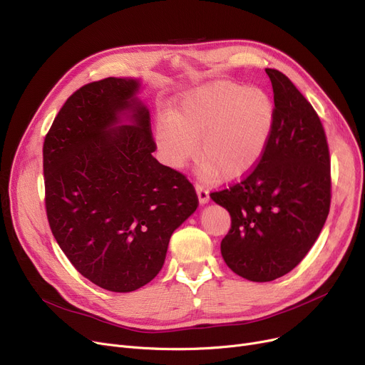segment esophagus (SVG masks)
<instances>
[{"label":"esophagus","mask_w":365,"mask_h":365,"mask_svg":"<svg viewBox=\"0 0 365 365\" xmlns=\"http://www.w3.org/2000/svg\"><path fill=\"white\" fill-rule=\"evenodd\" d=\"M196 193H197V199H199L200 205H205V203H208V200H210V193H208V190H207L205 187L197 184V185H196Z\"/></svg>","instance_id":"obj_1"}]
</instances>
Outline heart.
I'll return each instance as SVG.
<instances>
[{
  "mask_svg": "<svg viewBox=\"0 0 365 365\" xmlns=\"http://www.w3.org/2000/svg\"><path fill=\"white\" fill-rule=\"evenodd\" d=\"M274 116V101L265 90L212 81L184 94L169 116L158 118L155 142L170 168H182L196 150L202 178L232 182L260 162Z\"/></svg>",
  "mask_w": 365,
  "mask_h": 365,
  "instance_id": "b5f03b06",
  "label": "heart"
}]
</instances>
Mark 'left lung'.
<instances>
[{"label": "left lung", "mask_w": 365, "mask_h": 365, "mask_svg": "<svg viewBox=\"0 0 365 365\" xmlns=\"http://www.w3.org/2000/svg\"><path fill=\"white\" fill-rule=\"evenodd\" d=\"M274 127L257 166L211 199L230 214L220 250L226 265L250 282L292 271L322 230L331 205L329 150L313 106L282 71L267 68Z\"/></svg>", "instance_id": "8db88e82"}]
</instances>
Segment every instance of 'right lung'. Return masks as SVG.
<instances>
[{
  "label": "right lung",
  "mask_w": 365,
  "mask_h": 365,
  "mask_svg": "<svg viewBox=\"0 0 365 365\" xmlns=\"http://www.w3.org/2000/svg\"><path fill=\"white\" fill-rule=\"evenodd\" d=\"M140 81L83 85L58 112L43 145L53 237L85 279L133 292L162 269L173 230L199 200L182 173L153 157Z\"/></svg>",
  "instance_id": "1"
}]
</instances>
